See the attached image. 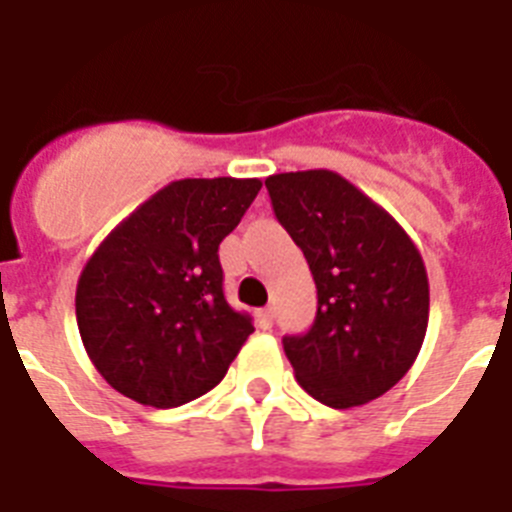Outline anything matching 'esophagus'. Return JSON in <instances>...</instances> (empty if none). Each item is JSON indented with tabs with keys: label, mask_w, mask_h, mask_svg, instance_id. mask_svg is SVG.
<instances>
[{
	"label": "esophagus",
	"mask_w": 512,
	"mask_h": 512,
	"mask_svg": "<svg viewBox=\"0 0 512 512\" xmlns=\"http://www.w3.org/2000/svg\"><path fill=\"white\" fill-rule=\"evenodd\" d=\"M271 324H273V311H271V308H260V311H257V327H260V329H271Z\"/></svg>",
	"instance_id": "1"
}]
</instances>
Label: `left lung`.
I'll list each match as a JSON object with an SVG mask.
<instances>
[{
	"mask_svg": "<svg viewBox=\"0 0 512 512\" xmlns=\"http://www.w3.org/2000/svg\"><path fill=\"white\" fill-rule=\"evenodd\" d=\"M265 188L319 295L313 327L284 337L297 382L332 409L380 398L412 369L428 329L420 249L377 201L332 170L281 172Z\"/></svg>",
	"mask_w": 512,
	"mask_h": 512,
	"instance_id": "1",
	"label": "left lung"
}]
</instances>
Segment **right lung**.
<instances>
[{
    "mask_svg": "<svg viewBox=\"0 0 512 512\" xmlns=\"http://www.w3.org/2000/svg\"><path fill=\"white\" fill-rule=\"evenodd\" d=\"M257 177H185L124 217L84 265L76 324L103 380L138 404L204 396L255 332L223 295L217 247L239 225Z\"/></svg>",
    "mask_w": 512,
    "mask_h": 512,
    "instance_id": "add662e5",
    "label": "right lung"
}]
</instances>
